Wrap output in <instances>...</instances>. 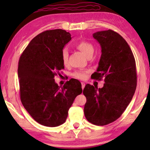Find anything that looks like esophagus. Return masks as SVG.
<instances>
[{
	"label": "esophagus",
	"instance_id": "1",
	"mask_svg": "<svg viewBox=\"0 0 150 150\" xmlns=\"http://www.w3.org/2000/svg\"><path fill=\"white\" fill-rule=\"evenodd\" d=\"M81 85H82V88L83 89V88H84L85 87V83L84 82H82L81 83Z\"/></svg>",
	"mask_w": 150,
	"mask_h": 150
}]
</instances>
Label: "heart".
<instances>
[{"label":"heart","mask_w":150,"mask_h":150,"mask_svg":"<svg viewBox=\"0 0 150 150\" xmlns=\"http://www.w3.org/2000/svg\"><path fill=\"white\" fill-rule=\"evenodd\" d=\"M76 47L86 57L93 55L94 52V47L92 44L85 40H81L76 44ZM69 54L66 50H64L62 54V62L64 65H67L68 63ZM88 71L87 70H78L73 73V77L78 79H85L87 77Z\"/></svg>","instance_id":"obj_1"}]
</instances>
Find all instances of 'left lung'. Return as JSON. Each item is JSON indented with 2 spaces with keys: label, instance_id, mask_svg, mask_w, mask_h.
Instances as JSON below:
<instances>
[{
  "label": "left lung",
  "instance_id": "1",
  "mask_svg": "<svg viewBox=\"0 0 150 150\" xmlns=\"http://www.w3.org/2000/svg\"><path fill=\"white\" fill-rule=\"evenodd\" d=\"M100 45L101 56L93 79L105 77L103 88L86 85L85 118L95 125L104 126L117 120L131 102L137 85L136 62L128 43L112 30L94 33Z\"/></svg>",
  "mask_w": 150,
  "mask_h": 150
}]
</instances>
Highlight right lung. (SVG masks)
<instances>
[{"instance_id":"obj_1","label":"right lung","mask_w":150,"mask_h":150,"mask_svg":"<svg viewBox=\"0 0 150 150\" xmlns=\"http://www.w3.org/2000/svg\"><path fill=\"white\" fill-rule=\"evenodd\" d=\"M71 38L65 30H46L31 40L20 57V100L30 115L43 126L64 123L75 97L83 91L81 83L75 79L63 87L54 79L64 69L62 54Z\"/></svg>"}]
</instances>
